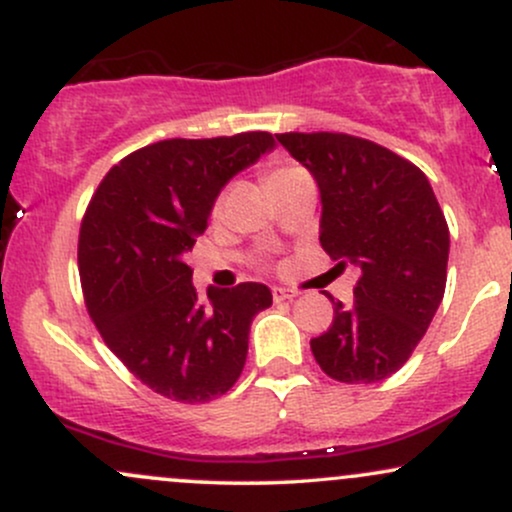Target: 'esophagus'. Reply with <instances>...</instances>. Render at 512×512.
Listing matches in <instances>:
<instances>
[{
    "label": "esophagus",
    "mask_w": 512,
    "mask_h": 512,
    "mask_svg": "<svg viewBox=\"0 0 512 512\" xmlns=\"http://www.w3.org/2000/svg\"><path fill=\"white\" fill-rule=\"evenodd\" d=\"M272 296H274V301H276V303H281V301H293V298L298 296V291H293V289H284V286H274V289H272Z\"/></svg>",
    "instance_id": "esophagus-1"
}]
</instances>
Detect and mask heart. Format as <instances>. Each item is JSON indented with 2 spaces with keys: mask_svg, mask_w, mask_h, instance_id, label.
<instances>
[{
  "mask_svg": "<svg viewBox=\"0 0 512 512\" xmlns=\"http://www.w3.org/2000/svg\"><path fill=\"white\" fill-rule=\"evenodd\" d=\"M293 170H296V168H279V170H272V173H269V175H267V185H269V182H274V180L284 178V175H289V173H293Z\"/></svg>",
  "mask_w": 512,
  "mask_h": 512,
  "instance_id": "heart-1",
  "label": "heart"
}]
</instances>
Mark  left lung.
<instances>
[{
  "label": "left lung",
  "instance_id": "1",
  "mask_svg": "<svg viewBox=\"0 0 512 512\" xmlns=\"http://www.w3.org/2000/svg\"><path fill=\"white\" fill-rule=\"evenodd\" d=\"M320 190V245L354 264V301H334L330 330L310 339L339 383L390 378L421 342L445 293L450 231L431 182L414 163L368 139L334 132L276 134Z\"/></svg>",
  "mask_w": 512,
  "mask_h": 512
}]
</instances>
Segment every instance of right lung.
<instances>
[{
  "instance_id": "obj_1",
  "label": "right lung",
  "mask_w": 512,
  "mask_h": 512,
  "mask_svg": "<svg viewBox=\"0 0 512 512\" xmlns=\"http://www.w3.org/2000/svg\"><path fill=\"white\" fill-rule=\"evenodd\" d=\"M269 132L166 139L110 168L79 233L86 308L110 351L158 395L209 402L248 358L252 317L272 291L245 281L197 298L185 255L233 175L274 149Z\"/></svg>"
}]
</instances>
